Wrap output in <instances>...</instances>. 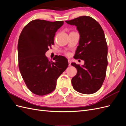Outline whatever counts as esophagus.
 Returning <instances> with one entry per match:
<instances>
[{
    "mask_svg": "<svg viewBox=\"0 0 126 126\" xmlns=\"http://www.w3.org/2000/svg\"><path fill=\"white\" fill-rule=\"evenodd\" d=\"M68 66H71V61L70 60H68Z\"/></svg>",
    "mask_w": 126,
    "mask_h": 126,
    "instance_id": "esophagus-1",
    "label": "esophagus"
}]
</instances>
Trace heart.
<instances>
[{"instance_id": "1", "label": "heart", "mask_w": 126, "mask_h": 126, "mask_svg": "<svg viewBox=\"0 0 126 126\" xmlns=\"http://www.w3.org/2000/svg\"><path fill=\"white\" fill-rule=\"evenodd\" d=\"M67 55L69 56V53H67Z\"/></svg>"}]
</instances>
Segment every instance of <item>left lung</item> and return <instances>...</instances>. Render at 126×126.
I'll list each match as a JSON object with an SVG mask.
<instances>
[{
	"label": "left lung",
	"mask_w": 126,
	"mask_h": 126,
	"mask_svg": "<svg viewBox=\"0 0 126 126\" xmlns=\"http://www.w3.org/2000/svg\"><path fill=\"white\" fill-rule=\"evenodd\" d=\"M66 22L77 26L80 33L79 46L74 58L85 61L81 67L76 63H71L77 70L71 79L72 86L81 94H94L101 87L108 65V47L104 30L90 16H80Z\"/></svg>",
	"instance_id": "1"
}]
</instances>
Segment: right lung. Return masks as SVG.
I'll return each instance as SVG.
<instances>
[{
    "label": "right lung",
    "instance_id": "obj_1",
    "mask_svg": "<svg viewBox=\"0 0 126 126\" xmlns=\"http://www.w3.org/2000/svg\"><path fill=\"white\" fill-rule=\"evenodd\" d=\"M63 24V21L33 20L25 26L19 38V69L29 90L38 96L55 89L57 79L68 66L63 56H55L53 62L45 56L54 45L56 32Z\"/></svg>",
    "mask_w": 126,
    "mask_h": 126
}]
</instances>
